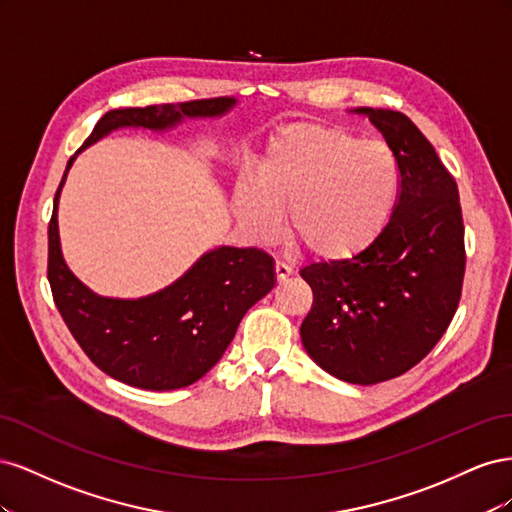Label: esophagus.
I'll return each mask as SVG.
<instances>
[{
    "label": "esophagus",
    "instance_id": "1",
    "mask_svg": "<svg viewBox=\"0 0 512 512\" xmlns=\"http://www.w3.org/2000/svg\"><path fill=\"white\" fill-rule=\"evenodd\" d=\"M288 275H292V267H288L286 262H282V260H277L275 262V280L277 282H284Z\"/></svg>",
    "mask_w": 512,
    "mask_h": 512
}]
</instances>
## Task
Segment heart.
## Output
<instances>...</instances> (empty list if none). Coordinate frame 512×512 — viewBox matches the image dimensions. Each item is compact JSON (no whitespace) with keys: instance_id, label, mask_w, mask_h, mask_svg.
Wrapping results in <instances>:
<instances>
[{"instance_id":"heart-1","label":"heart","mask_w":512,"mask_h":512,"mask_svg":"<svg viewBox=\"0 0 512 512\" xmlns=\"http://www.w3.org/2000/svg\"><path fill=\"white\" fill-rule=\"evenodd\" d=\"M401 194V170L389 147L365 143L322 123H288L241 179L232 209L256 239H269L286 209V232L322 262L367 252L389 228Z\"/></svg>"}]
</instances>
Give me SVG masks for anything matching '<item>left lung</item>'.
I'll list each match as a JSON object with an SVG mask.
<instances>
[{
    "mask_svg": "<svg viewBox=\"0 0 512 512\" xmlns=\"http://www.w3.org/2000/svg\"><path fill=\"white\" fill-rule=\"evenodd\" d=\"M382 132L401 170L393 220L367 252L301 269L314 303L301 342L331 376L378 384L423 361L451 324L466 271L453 175L414 123L386 108H354Z\"/></svg>",
    "mask_w": 512,
    "mask_h": 512,
    "instance_id": "1",
    "label": "left lung"
}]
</instances>
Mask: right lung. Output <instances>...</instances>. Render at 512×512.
Returning a JSON list of instances; mask_svg holds the SVG:
<instances>
[{
  "mask_svg": "<svg viewBox=\"0 0 512 512\" xmlns=\"http://www.w3.org/2000/svg\"><path fill=\"white\" fill-rule=\"evenodd\" d=\"M235 98L153 104L108 111L83 149L117 128L170 130L183 119L220 117ZM49 222V284L61 318L104 374L145 391H173L203 378L222 359L241 318L275 286L273 258L256 247H215L160 292L108 299L91 292L64 260L59 245V192Z\"/></svg>",
  "mask_w": 512,
  "mask_h": 512,
  "instance_id": "add662e5",
  "label": "right lung"
}]
</instances>
